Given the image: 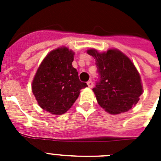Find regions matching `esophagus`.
I'll return each instance as SVG.
<instances>
[{"label": "esophagus", "mask_w": 161, "mask_h": 161, "mask_svg": "<svg viewBox=\"0 0 161 161\" xmlns=\"http://www.w3.org/2000/svg\"><path fill=\"white\" fill-rule=\"evenodd\" d=\"M87 86H88V87H90V88H92V87H93V83L92 82L91 80L90 81H88V82H87Z\"/></svg>", "instance_id": "esophagus-1"}]
</instances>
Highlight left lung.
Returning <instances> with one entry per match:
<instances>
[{
	"label": "left lung",
	"instance_id": "8db88e82",
	"mask_svg": "<svg viewBox=\"0 0 161 161\" xmlns=\"http://www.w3.org/2000/svg\"><path fill=\"white\" fill-rule=\"evenodd\" d=\"M101 79L92 89L99 106L111 114L124 113L138 102L142 94V79L133 61L117 49L100 52L89 49Z\"/></svg>",
	"mask_w": 161,
	"mask_h": 161
}]
</instances>
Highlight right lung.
I'll return each instance as SVG.
<instances>
[{"label":"right lung","instance_id":"obj_1","mask_svg":"<svg viewBox=\"0 0 161 161\" xmlns=\"http://www.w3.org/2000/svg\"><path fill=\"white\" fill-rule=\"evenodd\" d=\"M74 52L66 47H58L46 55L32 82V91L38 106L52 114H63L72 107L82 83L72 65Z\"/></svg>","mask_w":161,"mask_h":161}]
</instances>
